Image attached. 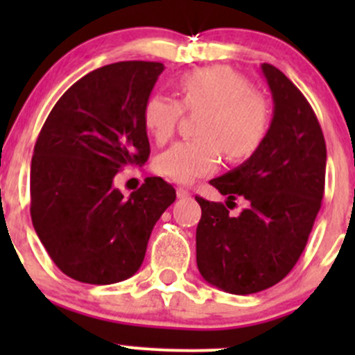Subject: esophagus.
<instances>
[{
	"label": "esophagus",
	"instance_id": "obj_1",
	"mask_svg": "<svg viewBox=\"0 0 355 355\" xmlns=\"http://www.w3.org/2000/svg\"><path fill=\"white\" fill-rule=\"evenodd\" d=\"M189 196H191V192H189L187 189H184V187H178V189H177V198H178V199L189 198Z\"/></svg>",
	"mask_w": 355,
	"mask_h": 355
}]
</instances>
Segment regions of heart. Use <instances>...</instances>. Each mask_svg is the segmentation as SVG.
<instances>
[{
    "label": "heart",
    "instance_id": "obj_1",
    "mask_svg": "<svg viewBox=\"0 0 355 355\" xmlns=\"http://www.w3.org/2000/svg\"><path fill=\"white\" fill-rule=\"evenodd\" d=\"M180 103L153 94L142 108V121L157 144L175 134L184 110L204 111L200 139L180 141L156 157V171L177 184L213 173L223 149L228 159H244L261 146L270 127V110L241 73L213 65L187 71L177 80Z\"/></svg>",
    "mask_w": 355,
    "mask_h": 355
}]
</instances>
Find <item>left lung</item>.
<instances>
[{
  "label": "left lung",
  "mask_w": 355,
  "mask_h": 355,
  "mask_svg": "<svg viewBox=\"0 0 355 355\" xmlns=\"http://www.w3.org/2000/svg\"><path fill=\"white\" fill-rule=\"evenodd\" d=\"M273 98V118L259 148L241 166L209 182L228 202L244 198L239 216L221 202L196 198L199 273L235 295L266 290L299 261L321 207L327 144L302 92L270 63L261 65Z\"/></svg>",
  "instance_id": "left-lung-1"
}]
</instances>
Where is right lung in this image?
<instances>
[{
  "instance_id": "1",
  "label": "right lung",
  "mask_w": 355,
  "mask_h": 355,
  "mask_svg": "<svg viewBox=\"0 0 355 355\" xmlns=\"http://www.w3.org/2000/svg\"><path fill=\"white\" fill-rule=\"evenodd\" d=\"M164 70L118 62L84 75L58 99L31 164V216L53 263L73 280L110 285L137 273L175 189L149 177L123 198L113 178L148 161L142 108Z\"/></svg>"
}]
</instances>
